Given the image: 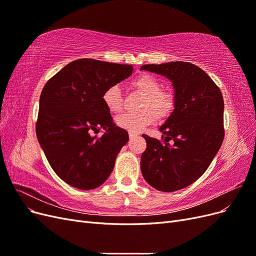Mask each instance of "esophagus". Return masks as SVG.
Listing matches in <instances>:
<instances>
[{
	"label": "esophagus",
	"instance_id": "34e87169",
	"mask_svg": "<svg viewBox=\"0 0 256 256\" xmlns=\"http://www.w3.org/2000/svg\"><path fill=\"white\" fill-rule=\"evenodd\" d=\"M138 134V132H134V131H129V138H130V140H132V138H136Z\"/></svg>",
	"mask_w": 256,
	"mask_h": 256
}]
</instances>
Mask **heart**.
Here are the masks:
<instances>
[{
	"label": "heart",
	"instance_id": "1",
	"mask_svg": "<svg viewBox=\"0 0 256 256\" xmlns=\"http://www.w3.org/2000/svg\"><path fill=\"white\" fill-rule=\"evenodd\" d=\"M132 85L144 94L141 102L142 111L138 113H124L115 120L116 125L128 131L138 132L150 125L158 118H166L171 114L174 108V96L171 92L161 88L159 80L150 74H138L132 81ZM102 102L111 112H120L122 106L120 90L118 85H110L102 94Z\"/></svg>",
	"mask_w": 256,
	"mask_h": 256
}]
</instances>
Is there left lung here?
I'll return each mask as SVG.
<instances>
[{
    "label": "left lung",
    "instance_id": "8db88e82",
    "mask_svg": "<svg viewBox=\"0 0 256 256\" xmlns=\"http://www.w3.org/2000/svg\"><path fill=\"white\" fill-rule=\"evenodd\" d=\"M143 70L172 81L175 109L160 127L161 141L146 134L141 156L144 180L159 191L182 189L202 176L224 138L220 88L200 67L187 62L144 65Z\"/></svg>",
    "mask_w": 256,
    "mask_h": 256
}]
</instances>
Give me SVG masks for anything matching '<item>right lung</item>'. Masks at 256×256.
Here are the masks:
<instances>
[{"label":"right lung","mask_w":256,"mask_h":256,"mask_svg":"<svg viewBox=\"0 0 256 256\" xmlns=\"http://www.w3.org/2000/svg\"><path fill=\"white\" fill-rule=\"evenodd\" d=\"M134 67L80 58L46 83L40 99L36 136L53 171L81 190L102 184L129 136L116 127L102 102L106 88L131 76ZM100 128L106 132L94 136Z\"/></svg>","instance_id":"add662e5"}]
</instances>
